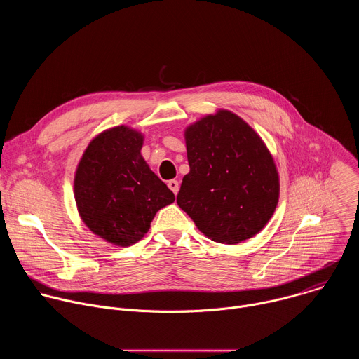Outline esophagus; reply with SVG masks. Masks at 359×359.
Instances as JSON below:
<instances>
[{
  "instance_id": "obj_1",
  "label": "esophagus",
  "mask_w": 359,
  "mask_h": 359,
  "mask_svg": "<svg viewBox=\"0 0 359 359\" xmlns=\"http://www.w3.org/2000/svg\"><path fill=\"white\" fill-rule=\"evenodd\" d=\"M168 186H169V189L175 193V194H177V191H179V189H180V183L177 182V180H169L168 182Z\"/></svg>"
}]
</instances>
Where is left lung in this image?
Wrapping results in <instances>:
<instances>
[{
    "label": "left lung",
    "instance_id": "1",
    "mask_svg": "<svg viewBox=\"0 0 359 359\" xmlns=\"http://www.w3.org/2000/svg\"><path fill=\"white\" fill-rule=\"evenodd\" d=\"M184 139L190 172L179 208L217 243L237 244L262 231L280 196L277 168L262 137L222 109L187 126Z\"/></svg>",
    "mask_w": 359,
    "mask_h": 359
}]
</instances>
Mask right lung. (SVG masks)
<instances>
[{"label":"right lung","mask_w":359,"mask_h":359,"mask_svg":"<svg viewBox=\"0 0 359 359\" xmlns=\"http://www.w3.org/2000/svg\"><path fill=\"white\" fill-rule=\"evenodd\" d=\"M142 146L140 132L116 126L88 144L76 168L79 216L93 234L115 245L139 241L155 215L175 201L173 191L142 158Z\"/></svg>","instance_id":"right-lung-1"}]
</instances>
